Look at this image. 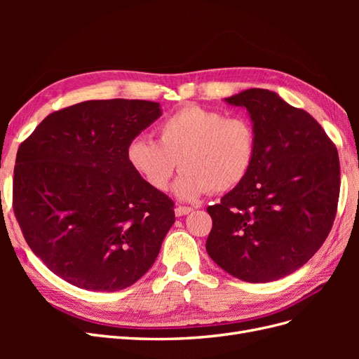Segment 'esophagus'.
I'll return each mask as SVG.
<instances>
[{
  "mask_svg": "<svg viewBox=\"0 0 359 359\" xmlns=\"http://www.w3.org/2000/svg\"><path fill=\"white\" fill-rule=\"evenodd\" d=\"M191 211H193V208H190V206H181V205H178L177 208H175V215L177 217H182V215L190 214Z\"/></svg>",
  "mask_w": 359,
  "mask_h": 359,
  "instance_id": "1",
  "label": "esophagus"
}]
</instances>
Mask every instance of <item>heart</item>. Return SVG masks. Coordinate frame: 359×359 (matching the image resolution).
<instances>
[{"mask_svg": "<svg viewBox=\"0 0 359 359\" xmlns=\"http://www.w3.org/2000/svg\"><path fill=\"white\" fill-rule=\"evenodd\" d=\"M157 142L136 137L127 158L137 175L154 190H168L178 168L177 196L196 201L203 194L236 187L253 168L257 135L248 118L198 104H186L157 126Z\"/></svg>", "mask_w": 359, "mask_h": 359, "instance_id": "1", "label": "heart"}]
</instances>
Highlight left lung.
<instances>
[{
  "instance_id": "1",
  "label": "left lung",
  "mask_w": 359,
  "mask_h": 359,
  "mask_svg": "<svg viewBox=\"0 0 359 359\" xmlns=\"http://www.w3.org/2000/svg\"><path fill=\"white\" fill-rule=\"evenodd\" d=\"M224 100L248 111L257 151L248 175L206 208L212 229L205 247L226 273L268 283L306 265L327 240L340 194L339 153L316 119L273 91Z\"/></svg>"
}]
</instances>
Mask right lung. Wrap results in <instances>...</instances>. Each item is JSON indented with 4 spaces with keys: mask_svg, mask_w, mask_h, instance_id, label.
<instances>
[{
    "mask_svg": "<svg viewBox=\"0 0 359 359\" xmlns=\"http://www.w3.org/2000/svg\"><path fill=\"white\" fill-rule=\"evenodd\" d=\"M161 115L148 100H90L52 112L16 156L13 211L53 274L121 290L153 266L175 222L173 201L140 178L130 142Z\"/></svg>",
    "mask_w": 359,
    "mask_h": 359,
    "instance_id": "obj_1",
    "label": "right lung"
}]
</instances>
